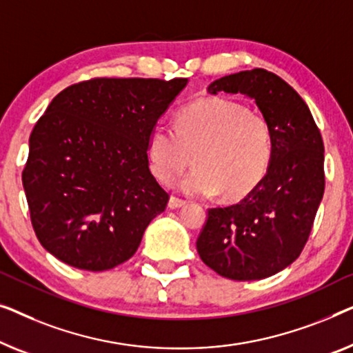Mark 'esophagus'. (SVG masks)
Instances as JSON below:
<instances>
[{
  "mask_svg": "<svg viewBox=\"0 0 353 353\" xmlns=\"http://www.w3.org/2000/svg\"><path fill=\"white\" fill-rule=\"evenodd\" d=\"M185 203H187L185 200H182V198L174 196V195L170 198V208H171V210H177V208L183 206V205H185Z\"/></svg>",
  "mask_w": 353,
  "mask_h": 353,
  "instance_id": "obj_1",
  "label": "esophagus"
}]
</instances>
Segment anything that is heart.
<instances>
[{
	"label": "heart",
	"instance_id": "b5f03b06",
	"mask_svg": "<svg viewBox=\"0 0 353 353\" xmlns=\"http://www.w3.org/2000/svg\"><path fill=\"white\" fill-rule=\"evenodd\" d=\"M274 128L261 112L225 97H203L177 113L176 126L158 121L147 141L152 174L174 182L193 155L195 170L177 187L188 195L228 200L250 193L274 158Z\"/></svg>",
	"mask_w": 353,
	"mask_h": 353
}]
</instances>
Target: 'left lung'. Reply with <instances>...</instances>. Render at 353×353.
I'll return each instance as SVG.
<instances>
[{
	"mask_svg": "<svg viewBox=\"0 0 353 353\" xmlns=\"http://www.w3.org/2000/svg\"><path fill=\"white\" fill-rule=\"evenodd\" d=\"M246 94L274 128L275 150L262 181L235 205L210 208L196 240L201 261L236 281L262 280L304 250L325 192V148L302 97L264 68L216 79L208 92Z\"/></svg>",
	"mask_w": 353,
	"mask_h": 353,
	"instance_id": "left-lung-1",
	"label": "left lung"
}]
</instances>
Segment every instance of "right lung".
<instances>
[{"instance_id":"add662e5","label":"right lung","mask_w":353,"mask_h":353,"mask_svg":"<svg viewBox=\"0 0 353 353\" xmlns=\"http://www.w3.org/2000/svg\"><path fill=\"white\" fill-rule=\"evenodd\" d=\"M187 78H91L49 103L30 134L22 183L46 251L102 272L134 256L170 193L148 168L147 141Z\"/></svg>"}]
</instances>
